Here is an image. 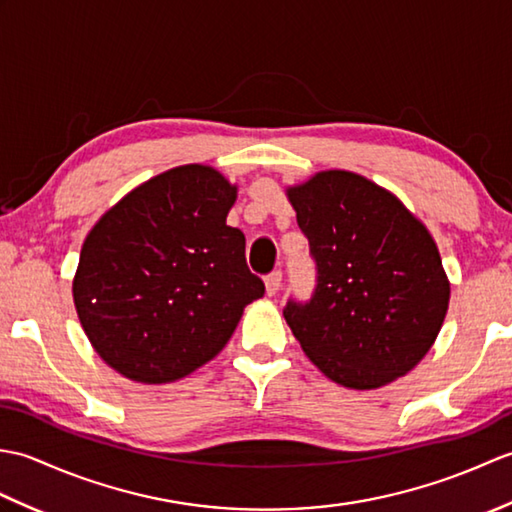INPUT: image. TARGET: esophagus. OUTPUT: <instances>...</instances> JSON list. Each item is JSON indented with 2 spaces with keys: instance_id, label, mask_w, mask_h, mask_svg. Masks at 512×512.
<instances>
[{
  "instance_id": "1",
  "label": "esophagus",
  "mask_w": 512,
  "mask_h": 512,
  "mask_svg": "<svg viewBox=\"0 0 512 512\" xmlns=\"http://www.w3.org/2000/svg\"><path fill=\"white\" fill-rule=\"evenodd\" d=\"M279 288H281V273H279V270H275V273H270V275L266 277V292H268V297H275L277 292H279Z\"/></svg>"
}]
</instances>
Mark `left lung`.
<instances>
[{
  "label": "left lung",
  "instance_id": "1",
  "mask_svg": "<svg viewBox=\"0 0 512 512\" xmlns=\"http://www.w3.org/2000/svg\"><path fill=\"white\" fill-rule=\"evenodd\" d=\"M286 195L317 262L312 299L284 310L301 350L350 389L411 372L436 343L451 297L427 226L354 171H319Z\"/></svg>",
  "mask_w": 512,
  "mask_h": 512
}]
</instances>
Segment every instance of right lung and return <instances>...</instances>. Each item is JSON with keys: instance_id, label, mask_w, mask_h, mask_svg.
Returning <instances> with one entry per match:
<instances>
[{"instance_id": "right-lung-1", "label": "right lung", "mask_w": 512, "mask_h": 512, "mask_svg": "<svg viewBox=\"0 0 512 512\" xmlns=\"http://www.w3.org/2000/svg\"><path fill=\"white\" fill-rule=\"evenodd\" d=\"M237 187L209 165L143 182L94 224L72 281L81 328L129 380L173 383L222 352L264 297L246 237L226 224Z\"/></svg>"}]
</instances>
